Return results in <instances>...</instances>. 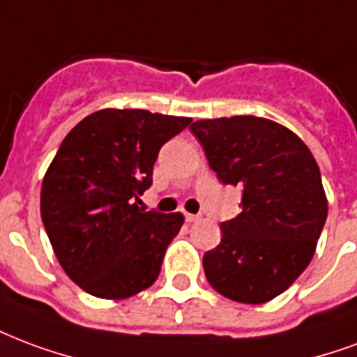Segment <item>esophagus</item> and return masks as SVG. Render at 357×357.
<instances>
[{
  "mask_svg": "<svg viewBox=\"0 0 357 357\" xmlns=\"http://www.w3.org/2000/svg\"><path fill=\"white\" fill-rule=\"evenodd\" d=\"M197 219H199V215H197V213H185L187 223H192V221H197Z\"/></svg>",
  "mask_w": 357,
  "mask_h": 357,
  "instance_id": "obj_1",
  "label": "esophagus"
}]
</instances>
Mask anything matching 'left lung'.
Wrapping results in <instances>:
<instances>
[{"label":"left lung","mask_w":357,"mask_h":357,"mask_svg":"<svg viewBox=\"0 0 357 357\" xmlns=\"http://www.w3.org/2000/svg\"><path fill=\"white\" fill-rule=\"evenodd\" d=\"M191 132L221 183L242 187V212L221 223L204 253L206 278L227 299L261 305L278 297L312 261L327 199L310 149L268 119H202Z\"/></svg>","instance_id":"8db88e82"}]
</instances>
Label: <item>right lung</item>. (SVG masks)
<instances>
[{
  "mask_svg": "<svg viewBox=\"0 0 357 357\" xmlns=\"http://www.w3.org/2000/svg\"><path fill=\"white\" fill-rule=\"evenodd\" d=\"M191 119L100 109L68 134L41 185V219L58 263L81 289L126 299L158 278L181 213L145 212L160 147Z\"/></svg>",
  "mask_w": 357,
  "mask_h": 357,
  "instance_id": "1",
  "label": "right lung"
}]
</instances>
